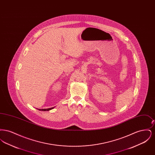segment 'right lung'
Segmentation results:
<instances>
[{
	"instance_id": "obj_1",
	"label": "right lung",
	"mask_w": 155,
	"mask_h": 155,
	"mask_svg": "<svg viewBox=\"0 0 155 155\" xmlns=\"http://www.w3.org/2000/svg\"><path fill=\"white\" fill-rule=\"evenodd\" d=\"M53 108H54V107H51V108H49V109H38V110L41 111H49L50 110H52Z\"/></svg>"
}]
</instances>
